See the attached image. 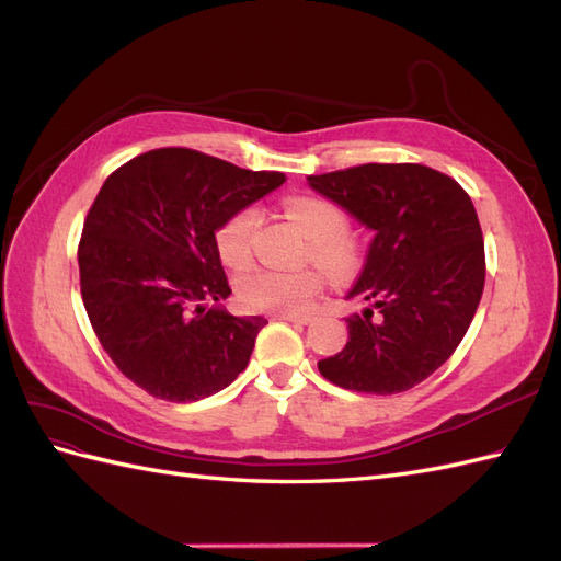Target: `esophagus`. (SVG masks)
<instances>
[{
	"mask_svg": "<svg viewBox=\"0 0 561 561\" xmlns=\"http://www.w3.org/2000/svg\"><path fill=\"white\" fill-rule=\"evenodd\" d=\"M274 318L285 320V322H295V325H309L311 322V316H297V313H278Z\"/></svg>",
	"mask_w": 561,
	"mask_h": 561,
	"instance_id": "34e87169",
	"label": "esophagus"
}]
</instances>
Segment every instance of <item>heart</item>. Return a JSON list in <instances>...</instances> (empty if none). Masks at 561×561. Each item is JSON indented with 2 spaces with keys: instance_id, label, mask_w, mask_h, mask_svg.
<instances>
[{
  "instance_id": "1",
  "label": "heart",
  "mask_w": 561,
  "mask_h": 561,
  "mask_svg": "<svg viewBox=\"0 0 561 561\" xmlns=\"http://www.w3.org/2000/svg\"><path fill=\"white\" fill-rule=\"evenodd\" d=\"M285 213L311 241V257L328 268L334 278H346L358 268V252L344 239L348 219L344 210L322 198H290ZM257 225V210L252 206L231 213L215 229V250L229 268H243L252 260V231ZM239 301L250 311L304 313L313 307L322 293V276L316 268L274 271L252 268L236 280Z\"/></svg>"
}]
</instances>
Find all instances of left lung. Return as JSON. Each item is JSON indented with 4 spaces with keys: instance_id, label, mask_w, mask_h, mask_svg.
<instances>
[{
    "instance_id": "obj_1",
    "label": "left lung",
    "mask_w": 561,
    "mask_h": 561,
    "mask_svg": "<svg viewBox=\"0 0 561 561\" xmlns=\"http://www.w3.org/2000/svg\"><path fill=\"white\" fill-rule=\"evenodd\" d=\"M309 186L375 233L348 299V342L320 360L328 381L358 393L410 390L449 360L484 290V241L463 186L419 163H365Z\"/></svg>"
}]
</instances>
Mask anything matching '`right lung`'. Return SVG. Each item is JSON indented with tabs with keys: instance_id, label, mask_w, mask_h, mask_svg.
<instances>
[{
	"instance_id": "1",
	"label": "right lung",
	"mask_w": 561,
	"mask_h": 561,
	"mask_svg": "<svg viewBox=\"0 0 561 561\" xmlns=\"http://www.w3.org/2000/svg\"><path fill=\"white\" fill-rule=\"evenodd\" d=\"M283 182L165 147L130 159L98 192L79 243L81 299L114 365L149 396L196 402L248 367L266 320L225 309L231 287L215 229Z\"/></svg>"
}]
</instances>
